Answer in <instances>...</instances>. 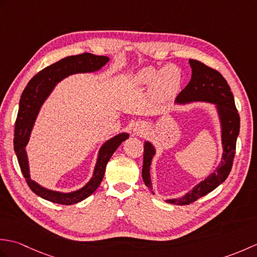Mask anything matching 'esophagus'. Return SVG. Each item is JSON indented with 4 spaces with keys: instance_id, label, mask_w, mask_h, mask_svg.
<instances>
[{
    "instance_id": "1",
    "label": "esophagus",
    "mask_w": 257,
    "mask_h": 257,
    "mask_svg": "<svg viewBox=\"0 0 257 257\" xmlns=\"http://www.w3.org/2000/svg\"><path fill=\"white\" fill-rule=\"evenodd\" d=\"M136 133L137 134H143L144 132H146L147 130V125L144 124V123H140V124H137V127H136Z\"/></svg>"
}]
</instances>
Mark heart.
Instances as JSON below:
<instances>
[{
    "label": "heart",
    "instance_id": "1",
    "mask_svg": "<svg viewBox=\"0 0 257 257\" xmlns=\"http://www.w3.org/2000/svg\"><path fill=\"white\" fill-rule=\"evenodd\" d=\"M152 68H146L137 75L136 80L139 84H149L150 81H154V92L159 97L168 98L170 97L174 91L177 90L180 84V73L174 66H166L158 73Z\"/></svg>",
    "mask_w": 257,
    "mask_h": 257
}]
</instances>
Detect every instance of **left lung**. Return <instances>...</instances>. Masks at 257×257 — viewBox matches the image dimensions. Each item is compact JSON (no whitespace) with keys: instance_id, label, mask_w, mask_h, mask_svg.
<instances>
[{"instance_id":"left-lung-1","label":"left lung","mask_w":257,"mask_h":257,"mask_svg":"<svg viewBox=\"0 0 257 257\" xmlns=\"http://www.w3.org/2000/svg\"><path fill=\"white\" fill-rule=\"evenodd\" d=\"M192 76L189 84L177 97L178 102L203 100L215 103L222 123L223 157L219 168L214 173L207 177L204 181L195 185L193 190L180 199H170L166 202L177 205H188L194 201L210 193L211 191L225 181L233 166L236 149V139L239 133V114L234 102V97L227 81L216 69L206 66L195 59H190ZM155 155V148L150 143L144 146L143 179L145 184L152 191L150 179V163ZM154 193V192H152Z\"/></svg>"}]
</instances>
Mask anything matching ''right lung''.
<instances>
[{"label":"right lung","instance_id":"obj_1","mask_svg":"<svg viewBox=\"0 0 257 257\" xmlns=\"http://www.w3.org/2000/svg\"><path fill=\"white\" fill-rule=\"evenodd\" d=\"M108 61L109 58L107 56H97L89 53L65 57L37 73L29 81L23 94H22L18 118H16L14 127V151L16 157H18L21 171L26 180V183L29 184L33 192L40 195L43 199L54 202V203L70 205L88 198L99 187L103 174H105L107 163L113 152L117 150L122 141L129 137L128 134H120L108 140L101 147L95 167L94 176L84 188L75 191V192L61 193L56 192V191L47 190L30 178L25 146L29 143L33 123H34L38 109L42 106L43 101L46 99V97L50 95V92L59 80L67 77L68 75L76 73L95 72V70L100 69Z\"/></svg>","mask_w":257,"mask_h":257}]
</instances>
